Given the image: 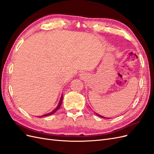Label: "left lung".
<instances>
[{
	"instance_id": "8db88e82",
	"label": "left lung",
	"mask_w": 154,
	"mask_h": 154,
	"mask_svg": "<svg viewBox=\"0 0 154 154\" xmlns=\"http://www.w3.org/2000/svg\"><path fill=\"white\" fill-rule=\"evenodd\" d=\"M96 115H97L98 116H100V117H101V118H104L103 117V116H100V115H99V114H96Z\"/></svg>"
}]
</instances>
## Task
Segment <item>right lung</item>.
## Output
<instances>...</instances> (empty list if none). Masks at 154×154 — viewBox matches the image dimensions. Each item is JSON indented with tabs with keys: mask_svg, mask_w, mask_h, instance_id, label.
I'll list each match as a JSON object with an SVG mask.
<instances>
[{
	"mask_svg": "<svg viewBox=\"0 0 154 154\" xmlns=\"http://www.w3.org/2000/svg\"><path fill=\"white\" fill-rule=\"evenodd\" d=\"M62 100H63V96H62V97H61V98H60V102H59V103H58V106H57V108H56L53 111H52L51 112H50V113H49V114H45V115H43V116H40V118H41V117H44V116H49V115H51V114H54L56 111H57L58 109H59V108H60V106H61V104H62Z\"/></svg>",
	"mask_w": 154,
	"mask_h": 154,
	"instance_id": "add662e5",
	"label": "right lung"
}]
</instances>
